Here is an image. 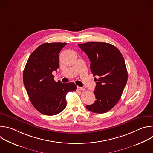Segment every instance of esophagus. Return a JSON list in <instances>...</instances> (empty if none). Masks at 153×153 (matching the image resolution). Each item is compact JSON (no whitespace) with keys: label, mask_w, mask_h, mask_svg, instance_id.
<instances>
[{"label":"esophagus","mask_w":153,"mask_h":153,"mask_svg":"<svg viewBox=\"0 0 153 153\" xmlns=\"http://www.w3.org/2000/svg\"><path fill=\"white\" fill-rule=\"evenodd\" d=\"M77 88L78 90H80V91H84L85 90V89L84 88H83V87H80V86H77Z\"/></svg>","instance_id":"esophagus-1"}]
</instances>
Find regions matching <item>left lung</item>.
I'll list each match as a JSON object with an SVG mask.
<instances>
[{
  "label": "left lung",
  "instance_id": "left-lung-1",
  "mask_svg": "<svg viewBox=\"0 0 153 153\" xmlns=\"http://www.w3.org/2000/svg\"><path fill=\"white\" fill-rule=\"evenodd\" d=\"M78 46L88 56L93 76L99 77L94 91L96 100L86 108L98 114L106 113L118 102L127 82L124 58L115 46L108 43L91 42Z\"/></svg>",
  "mask_w": 153,
  "mask_h": 153
}]
</instances>
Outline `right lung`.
<instances>
[{"instance_id": "1", "label": "right lung", "mask_w": 153, "mask_h": 153, "mask_svg": "<svg viewBox=\"0 0 153 153\" xmlns=\"http://www.w3.org/2000/svg\"><path fill=\"white\" fill-rule=\"evenodd\" d=\"M67 43H45L30 56L23 73V81L29 99L40 113L54 116L67 106V93L75 91L73 82L62 83L54 79L53 71L59 68V54Z\"/></svg>"}]
</instances>
